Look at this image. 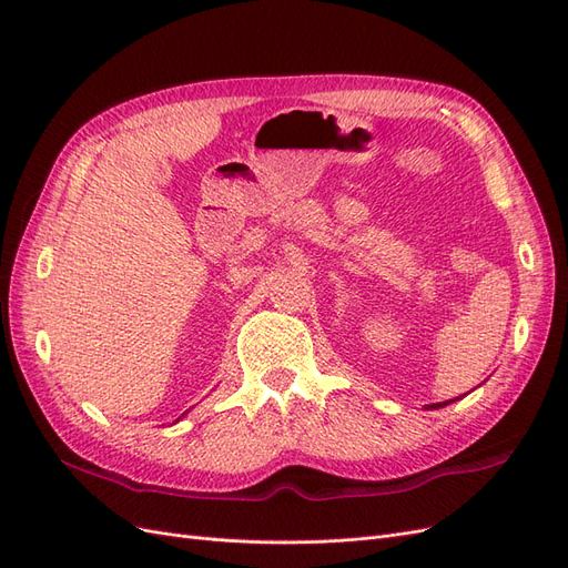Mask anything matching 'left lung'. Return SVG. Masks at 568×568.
<instances>
[{
    "label": "left lung",
    "mask_w": 568,
    "mask_h": 568,
    "mask_svg": "<svg viewBox=\"0 0 568 568\" xmlns=\"http://www.w3.org/2000/svg\"><path fill=\"white\" fill-rule=\"evenodd\" d=\"M438 407H440V405H438Z\"/></svg>",
    "instance_id": "1"
}]
</instances>
